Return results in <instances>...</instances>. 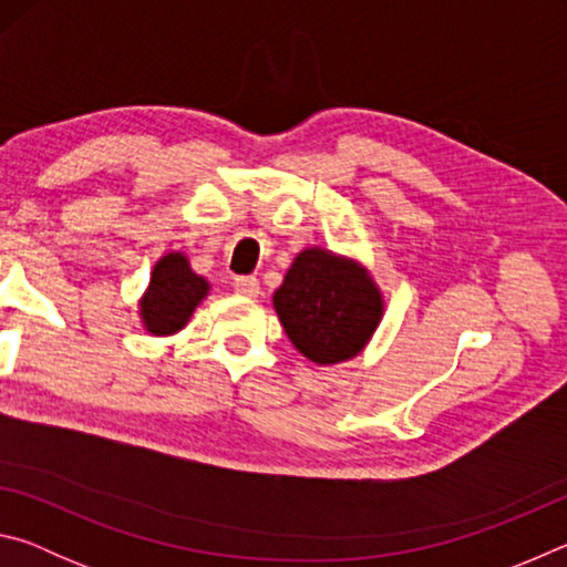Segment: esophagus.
<instances>
[{"mask_svg":"<svg viewBox=\"0 0 567 567\" xmlns=\"http://www.w3.org/2000/svg\"><path fill=\"white\" fill-rule=\"evenodd\" d=\"M235 292L243 295V297H257L260 295V282H257V277H249V275H243V277H235Z\"/></svg>","mask_w":567,"mask_h":567,"instance_id":"1","label":"esophagus"}]
</instances>
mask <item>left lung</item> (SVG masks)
I'll use <instances>...</instances> for the list:
<instances>
[{"instance_id":"left-lung-1","label":"left lung","mask_w":567,"mask_h":567,"mask_svg":"<svg viewBox=\"0 0 567 567\" xmlns=\"http://www.w3.org/2000/svg\"><path fill=\"white\" fill-rule=\"evenodd\" d=\"M272 305L297 352L318 364L358 358L385 312L370 272L322 247H307L295 257Z\"/></svg>"}]
</instances>
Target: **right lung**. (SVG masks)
<instances>
[{"mask_svg":"<svg viewBox=\"0 0 567 567\" xmlns=\"http://www.w3.org/2000/svg\"><path fill=\"white\" fill-rule=\"evenodd\" d=\"M207 292L209 282L192 270L187 255L167 252L155 262L147 290L140 300L142 324L157 338L175 334L189 322Z\"/></svg>","mask_w":567,"mask_h":567,"instance_id":"add662e5","label":"right lung"}]
</instances>
